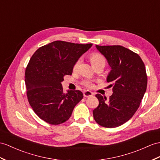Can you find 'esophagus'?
<instances>
[{
	"label": "esophagus",
	"mask_w": 160,
	"mask_h": 160,
	"mask_svg": "<svg viewBox=\"0 0 160 160\" xmlns=\"http://www.w3.org/2000/svg\"><path fill=\"white\" fill-rule=\"evenodd\" d=\"M93 95V92H92L91 91H88V90H87V91H85V92H83V96H84V97H91V96H92Z\"/></svg>",
	"instance_id": "1"
}]
</instances>
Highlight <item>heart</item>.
Instances as JSON below:
<instances>
[{"mask_svg": "<svg viewBox=\"0 0 160 160\" xmlns=\"http://www.w3.org/2000/svg\"><path fill=\"white\" fill-rule=\"evenodd\" d=\"M90 60H91V62H92V64L94 67V66L96 65H98V64H105V59L101 55L100 53H93L91 56H90ZM81 58L79 59H78L76 62L74 64V67H73V69L74 70H77L79 67V66L81 63ZM85 84L87 85V86H92V83L90 81H85Z\"/></svg>", "mask_w": 160, "mask_h": 160, "instance_id": "heart-1", "label": "heart"}]
</instances>
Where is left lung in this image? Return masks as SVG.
Masks as SVG:
<instances>
[{
  "label": "left lung",
  "mask_w": 160,
  "mask_h": 160,
  "mask_svg": "<svg viewBox=\"0 0 160 160\" xmlns=\"http://www.w3.org/2000/svg\"><path fill=\"white\" fill-rule=\"evenodd\" d=\"M111 68L107 81L112 94L107 98L97 93L98 107L93 111L96 122L112 128L127 122L137 111L147 89V77L142 59L137 53L121 45H96Z\"/></svg>",
  "instance_id": "1"
}]
</instances>
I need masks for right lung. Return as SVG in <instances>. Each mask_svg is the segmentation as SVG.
I'll return each instance as SVG.
<instances>
[{
  "label": "right lung",
  "mask_w": 160,
  "mask_h": 160,
  "mask_svg": "<svg viewBox=\"0 0 160 160\" xmlns=\"http://www.w3.org/2000/svg\"><path fill=\"white\" fill-rule=\"evenodd\" d=\"M92 46L56 41L38 49L30 58L25 72L27 96L35 113L47 123L67 122L83 98L79 90L64 93L61 82L72 75L76 61Z\"/></svg>",
  "instance_id": "1"
}]
</instances>
